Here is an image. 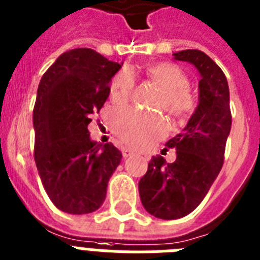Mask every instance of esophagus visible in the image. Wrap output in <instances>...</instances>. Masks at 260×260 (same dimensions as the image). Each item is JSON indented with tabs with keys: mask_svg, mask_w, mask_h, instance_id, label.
Wrapping results in <instances>:
<instances>
[{
	"mask_svg": "<svg viewBox=\"0 0 260 260\" xmlns=\"http://www.w3.org/2000/svg\"><path fill=\"white\" fill-rule=\"evenodd\" d=\"M121 153H123L124 159H126V157H129L131 155H134V152L131 151L129 148H123V149H121Z\"/></svg>",
	"mask_w": 260,
	"mask_h": 260,
	"instance_id": "esophagus-1",
	"label": "esophagus"
}]
</instances>
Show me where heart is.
<instances>
[{"label":"heart","mask_w":260,"mask_h":260,"mask_svg":"<svg viewBox=\"0 0 260 260\" xmlns=\"http://www.w3.org/2000/svg\"><path fill=\"white\" fill-rule=\"evenodd\" d=\"M149 80L161 88L155 105L174 119H185L195 111L196 99L188 88L189 80L184 71L172 62H159L145 69ZM135 86L134 73L121 69L116 73L109 85V97L113 104H124ZM113 134L121 143L132 148L145 149L163 139L168 125L159 112H143L137 109H119L112 116Z\"/></svg>","instance_id":"b5f03b06"}]
</instances>
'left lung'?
Here are the masks:
<instances>
[{
    "instance_id": "obj_1",
    "label": "left lung",
    "mask_w": 260,
    "mask_h": 260,
    "mask_svg": "<svg viewBox=\"0 0 260 260\" xmlns=\"http://www.w3.org/2000/svg\"><path fill=\"white\" fill-rule=\"evenodd\" d=\"M175 60L188 61L199 71V105L181 134L166 143L176 149V160L166 164L152 157L147 174L139 181L141 203L159 219H179L195 210L224 163L231 131L229 82L218 65L198 49L174 53ZM167 149V148H166Z\"/></svg>"
}]
</instances>
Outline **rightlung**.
<instances>
[{"mask_svg": "<svg viewBox=\"0 0 260 260\" xmlns=\"http://www.w3.org/2000/svg\"><path fill=\"white\" fill-rule=\"evenodd\" d=\"M120 68L93 49L77 48L61 54L40 81L33 109L35 161L52 203L68 214L100 208L121 161L115 145L92 141L88 131Z\"/></svg>", "mask_w": 260, "mask_h": 260, "instance_id": "right-lung-1", "label": "right lung"}]
</instances>
